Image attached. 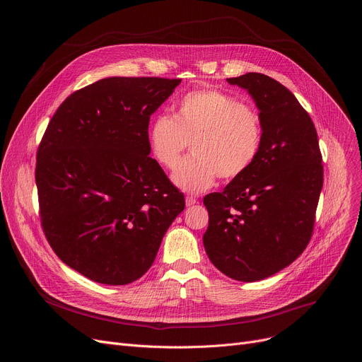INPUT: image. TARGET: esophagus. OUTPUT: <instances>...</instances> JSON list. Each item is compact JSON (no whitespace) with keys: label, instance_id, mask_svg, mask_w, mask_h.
I'll list each match as a JSON object with an SVG mask.
<instances>
[{"label":"esophagus","instance_id":"1","mask_svg":"<svg viewBox=\"0 0 362 362\" xmlns=\"http://www.w3.org/2000/svg\"><path fill=\"white\" fill-rule=\"evenodd\" d=\"M196 202H197V199L194 196H186V206H187V208H190V206H193Z\"/></svg>","mask_w":362,"mask_h":362}]
</instances>
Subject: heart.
<instances>
[{"label":"heart","instance_id":"1","mask_svg":"<svg viewBox=\"0 0 362 362\" xmlns=\"http://www.w3.org/2000/svg\"><path fill=\"white\" fill-rule=\"evenodd\" d=\"M264 123L256 107L219 90H194L179 98L173 115L150 123L147 146L162 168L175 169L187 143L194 154L175 170L173 183L202 193L216 177L230 180L246 173L259 158Z\"/></svg>","mask_w":362,"mask_h":362}]
</instances>
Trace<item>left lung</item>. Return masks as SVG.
I'll list each match as a JSON object with an SVG mask.
<instances>
[{"label":"left lung","mask_w":362,"mask_h":362,"mask_svg":"<svg viewBox=\"0 0 362 362\" xmlns=\"http://www.w3.org/2000/svg\"><path fill=\"white\" fill-rule=\"evenodd\" d=\"M252 95L264 123L259 158L221 193L204 196L203 245L226 276L255 282L291 265L311 240L324 183L315 126L279 81L246 73L228 78Z\"/></svg>","instance_id":"obj_1"}]
</instances>
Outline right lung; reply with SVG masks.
I'll list each match as a JSON object with an SVG mask.
<instances>
[{
	"label": "right lung",
	"instance_id": "obj_1",
	"mask_svg": "<svg viewBox=\"0 0 362 362\" xmlns=\"http://www.w3.org/2000/svg\"><path fill=\"white\" fill-rule=\"evenodd\" d=\"M179 78L109 77L70 94L37 151L45 238L86 278L127 285L153 265L185 209L183 193L151 159L150 116Z\"/></svg>",
	"mask_w": 362,
	"mask_h": 362
}]
</instances>
